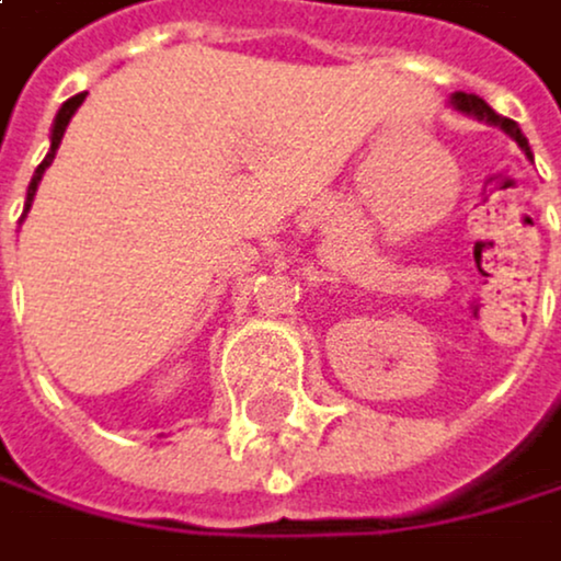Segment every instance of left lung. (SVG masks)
Segmentation results:
<instances>
[{
    "instance_id": "1",
    "label": "left lung",
    "mask_w": 561,
    "mask_h": 561,
    "mask_svg": "<svg viewBox=\"0 0 561 561\" xmlns=\"http://www.w3.org/2000/svg\"><path fill=\"white\" fill-rule=\"evenodd\" d=\"M451 106H455V110H462L466 116H476V119H486V123H493V127H500L503 134H511V137L517 140V148L531 158L528 137L520 134L517 123H514V119H507V116H500V113H493V110L483 103V99H479V95H472V92H455V95H451Z\"/></svg>"
}]
</instances>
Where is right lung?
<instances>
[{
	"label": "right lung",
	"instance_id": "right-lung-1",
	"mask_svg": "<svg viewBox=\"0 0 561 561\" xmlns=\"http://www.w3.org/2000/svg\"><path fill=\"white\" fill-rule=\"evenodd\" d=\"M82 99H85V95H71L68 103L58 110V116H54V130H50V151H47V158L37 164V172H33V179H30V188H26V209H30L33 196H37V185H41V179H44V172H47V164L54 161V151H58V144H61V137H65V127L71 123L75 110L82 106ZM26 209H23V213H26Z\"/></svg>",
	"mask_w": 561,
	"mask_h": 561
}]
</instances>
